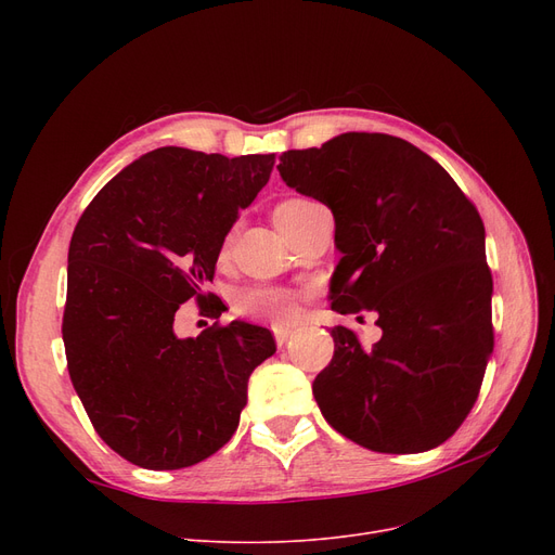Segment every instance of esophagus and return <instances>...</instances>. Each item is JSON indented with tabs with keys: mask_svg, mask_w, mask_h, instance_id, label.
<instances>
[{
	"mask_svg": "<svg viewBox=\"0 0 555 555\" xmlns=\"http://www.w3.org/2000/svg\"><path fill=\"white\" fill-rule=\"evenodd\" d=\"M293 331H289V328H274V337H276V344L279 346H285L289 339H293Z\"/></svg>",
	"mask_w": 555,
	"mask_h": 555,
	"instance_id": "esophagus-1",
	"label": "esophagus"
}]
</instances>
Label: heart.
I'll return each instance as SVG.
<instances>
[{"label":"heart","mask_w":555,"mask_h":555,"mask_svg":"<svg viewBox=\"0 0 555 555\" xmlns=\"http://www.w3.org/2000/svg\"><path fill=\"white\" fill-rule=\"evenodd\" d=\"M308 204H312V202L301 199V197L281 202L274 211L276 227L281 229L295 214L306 209ZM236 312L243 317H249V319H260V322H270L274 326H285L293 322L297 314V301H295V295L287 293V289L249 287V289H243V293L238 295Z\"/></svg>","instance_id":"obj_1"}]
</instances>
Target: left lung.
<instances>
[{
    "label": "left lung",
    "mask_w": 555,
    "mask_h": 555,
    "mask_svg": "<svg viewBox=\"0 0 555 555\" xmlns=\"http://www.w3.org/2000/svg\"><path fill=\"white\" fill-rule=\"evenodd\" d=\"M283 182L324 202L341 258L331 308L375 312L373 348L331 328L335 356L314 377L324 418L385 454L439 448L470 414L492 353L486 229L450 172L410 141L344 132L287 151Z\"/></svg>",
    "instance_id": "1"
}]
</instances>
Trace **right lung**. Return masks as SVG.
Wrapping results in <instances>:
<instances>
[{
  "label": "right lung",
  "mask_w": 555,
  "mask_h": 555,
  "mask_svg": "<svg viewBox=\"0 0 555 555\" xmlns=\"http://www.w3.org/2000/svg\"><path fill=\"white\" fill-rule=\"evenodd\" d=\"M274 155L164 145L96 193L69 243L63 341L74 389L101 439L145 470L189 468L238 427L251 371L276 353L268 328L233 319L175 333L204 295L229 229L268 184Z\"/></svg>",
  "instance_id": "right-lung-1"
}]
</instances>
